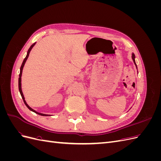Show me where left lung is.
Instances as JSON below:
<instances>
[{
	"label": "left lung",
	"instance_id": "left-lung-1",
	"mask_svg": "<svg viewBox=\"0 0 161 161\" xmlns=\"http://www.w3.org/2000/svg\"><path fill=\"white\" fill-rule=\"evenodd\" d=\"M131 58H132V59H133V61H134V64H135L136 66V67H137V66H136V62H135V55L134 54V53H132V56H131Z\"/></svg>",
	"mask_w": 161,
	"mask_h": 161
}]
</instances>
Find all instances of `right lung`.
<instances>
[{"mask_svg": "<svg viewBox=\"0 0 161 161\" xmlns=\"http://www.w3.org/2000/svg\"><path fill=\"white\" fill-rule=\"evenodd\" d=\"M35 44H36V43H34L33 44H32V45L31 46V47H30V48H29V50H28V51H27V56H26V57L25 58V59L23 60V62L22 64H21V69H20V74H19V92H20V94H21V97H22V99H23V101H24V103L25 104V105L27 107V108H28L29 109L31 110V111H33V112H35L36 114H38V115H43V116H47L48 115L43 114H41V113H38V112H37L36 111H35V110H33V109H31V108H30V107L29 106V105L27 104L26 101H25V98H24V96H23V94L22 90H21V75H22V71H23V66H24V65H25V62H26V60H27V58H28V56H29V54H30V51L31 50L32 47L34 46V45H35Z\"/></svg>", "mask_w": 161, "mask_h": 161, "instance_id": "add662e5", "label": "right lung"}]
</instances>
